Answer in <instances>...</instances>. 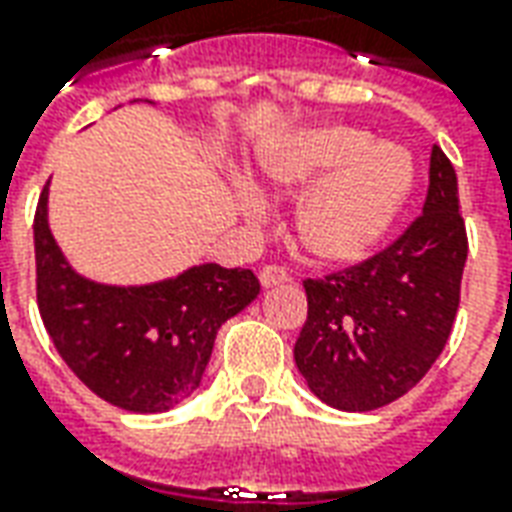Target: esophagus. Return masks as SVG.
<instances>
[{"instance_id": "34e87169", "label": "esophagus", "mask_w": 512, "mask_h": 512, "mask_svg": "<svg viewBox=\"0 0 512 512\" xmlns=\"http://www.w3.org/2000/svg\"><path fill=\"white\" fill-rule=\"evenodd\" d=\"M282 282H288V271L282 266L260 268V285H263V288H274V285H282Z\"/></svg>"}]
</instances>
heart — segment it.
<instances>
[{
	"label": "heart",
	"mask_w": 512,
	"mask_h": 512,
	"mask_svg": "<svg viewBox=\"0 0 512 512\" xmlns=\"http://www.w3.org/2000/svg\"><path fill=\"white\" fill-rule=\"evenodd\" d=\"M260 175L285 194H299L296 230L312 257L348 263L367 255L384 238L403 208L414 164L403 147L373 145V134L351 126H318L268 147ZM246 216L263 213V197L252 186H238Z\"/></svg>",
	"instance_id": "b5f03b06"
}]
</instances>
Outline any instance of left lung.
Listing matches in <instances>:
<instances>
[{
	"mask_svg": "<svg viewBox=\"0 0 512 512\" xmlns=\"http://www.w3.org/2000/svg\"><path fill=\"white\" fill-rule=\"evenodd\" d=\"M458 208V175L433 145L428 197L403 235L356 266L304 279L307 323L293 359L323 403L340 411L381 408L439 359L469 252Z\"/></svg>",
	"mask_w": 512,
	"mask_h": 512,
	"instance_id": "8db88e82",
	"label": "left lung"
}]
</instances>
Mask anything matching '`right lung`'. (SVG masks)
<instances>
[{"label":"right lung","mask_w":512,"mask_h":512,"mask_svg":"<svg viewBox=\"0 0 512 512\" xmlns=\"http://www.w3.org/2000/svg\"><path fill=\"white\" fill-rule=\"evenodd\" d=\"M38 310L76 378L106 403L158 414L200 386L216 332L249 307V268L202 263L175 279L117 288L76 274L49 230V183L35 211Z\"/></svg>","instance_id":"right-lung-1"}]
</instances>
